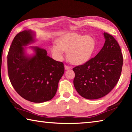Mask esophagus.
Segmentation results:
<instances>
[{
	"instance_id": "obj_1",
	"label": "esophagus",
	"mask_w": 132,
	"mask_h": 132,
	"mask_svg": "<svg viewBox=\"0 0 132 132\" xmlns=\"http://www.w3.org/2000/svg\"><path fill=\"white\" fill-rule=\"evenodd\" d=\"M64 69H65V70H69V69H71V67L65 64V65H64Z\"/></svg>"
}]
</instances>
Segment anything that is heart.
<instances>
[{
    "instance_id": "heart-1",
    "label": "heart",
    "mask_w": 132,
    "mask_h": 132,
    "mask_svg": "<svg viewBox=\"0 0 132 132\" xmlns=\"http://www.w3.org/2000/svg\"><path fill=\"white\" fill-rule=\"evenodd\" d=\"M57 45H53L51 51L58 58L62 57L63 51H68L70 61L80 64L87 61L95 51L96 42L91 35H82L77 33H69L57 40Z\"/></svg>"
}]
</instances>
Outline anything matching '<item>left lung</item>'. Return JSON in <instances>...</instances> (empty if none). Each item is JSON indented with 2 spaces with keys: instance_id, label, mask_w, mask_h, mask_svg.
Listing matches in <instances>:
<instances>
[{
  "instance_id": "1",
  "label": "left lung",
  "mask_w": 132,
  "mask_h": 132,
  "mask_svg": "<svg viewBox=\"0 0 132 132\" xmlns=\"http://www.w3.org/2000/svg\"><path fill=\"white\" fill-rule=\"evenodd\" d=\"M103 47L94 57L73 69V83L77 93L86 99L104 97L119 80L123 65L121 50L114 37L104 32Z\"/></svg>"
}]
</instances>
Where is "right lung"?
Returning <instances> with one entry per match:
<instances>
[{
	"label": "right lung",
	"mask_w": 132,
	"mask_h": 132,
	"mask_svg": "<svg viewBox=\"0 0 132 132\" xmlns=\"http://www.w3.org/2000/svg\"><path fill=\"white\" fill-rule=\"evenodd\" d=\"M34 42L32 32L23 31L15 35L7 55L8 75L19 94L32 102L50 101L55 95L64 64L47 55L45 50L31 46L35 55L29 56L23 46Z\"/></svg>",
	"instance_id": "add662e5"
}]
</instances>
